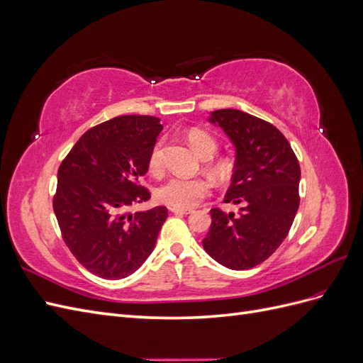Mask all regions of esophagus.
<instances>
[{"label":"esophagus","instance_id":"1","mask_svg":"<svg viewBox=\"0 0 363 363\" xmlns=\"http://www.w3.org/2000/svg\"><path fill=\"white\" fill-rule=\"evenodd\" d=\"M171 212L175 215H189L192 213L191 208H171Z\"/></svg>","mask_w":363,"mask_h":363}]
</instances>
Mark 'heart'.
I'll return each mask as SVG.
<instances>
[{
    "label": "heart",
    "mask_w": 363,
    "mask_h": 363,
    "mask_svg": "<svg viewBox=\"0 0 363 363\" xmlns=\"http://www.w3.org/2000/svg\"><path fill=\"white\" fill-rule=\"evenodd\" d=\"M192 150L203 159L211 157L216 151V140L212 135L201 128H192L186 135ZM148 168L152 174L162 172V142H157L150 151ZM207 169L215 179L225 180L233 171V163L228 159H216L207 164ZM208 192V184L204 180H191L172 177L162 183L156 189V199L172 208H191L200 203L203 196Z\"/></svg>",
    "instance_id": "1"
}]
</instances>
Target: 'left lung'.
<instances>
[{"label": "left lung", "instance_id": "left-lung-1", "mask_svg": "<svg viewBox=\"0 0 363 363\" xmlns=\"http://www.w3.org/2000/svg\"><path fill=\"white\" fill-rule=\"evenodd\" d=\"M236 150L232 184L224 201L239 212L212 208L206 252L228 269H250L267 260L288 236L300 206V163L288 139L272 124L236 108L211 112Z\"/></svg>", "mask_w": 363, "mask_h": 363}]
</instances>
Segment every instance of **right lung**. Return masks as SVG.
Instances as JSON below:
<instances>
[{
	"label": "right lung",
	"instance_id": "right-lung-1",
	"mask_svg": "<svg viewBox=\"0 0 363 363\" xmlns=\"http://www.w3.org/2000/svg\"><path fill=\"white\" fill-rule=\"evenodd\" d=\"M162 128L156 116H116L87 130L60 164L54 213L65 244L98 277H128L155 250L168 208H124L150 199L139 179Z\"/></svg>",
	"mask_w": 363,
	"mask_h": 363
}]
</instances>
